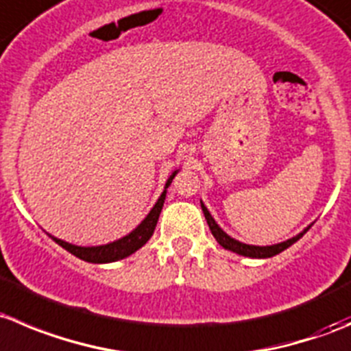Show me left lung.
<instances>
[{"label":"left lung","mask_w":351,"mask_h":351,"mask_svg":"<svg viewBox=\"0 0 351 351\" xmlns=\"http://www.w3.org/2000/svg\"><path fill=\"white\" fill-rule=\"evenodd\" d=\"M202 210L203 213H205V219H206V223H208L210 231H212L213 238L219 241V245L222 246V248L226 250H231V252L238 253V255H243V256H252V258H269V256H274L278 255V253L285 252L286 248H289V246L293 245V243L298 241L300 238H302L303 234H305L308 229H305L303 232H300L298 236H295V238L288 239V241L285 243H279V245H274V246H252V245H245V243H239L236 241V239H232L231 236H228L226 232L222 231V229L217 226L215 220L212 219V215H210L208 210L205 208V205L202 203Z\"/></svg>","instance_id":"obj_1"}]
</instances>
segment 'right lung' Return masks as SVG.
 Here are the masks:
<instances>
[{
    "instance_id": "obj_1",
    "label": "right lung",
    "mask_w": 351,
    "mask_h": 351,
    "mask_svg": "<svg viewBox=\"0 0 351 351\" xmlns=\"http://www.w3.org/2000/svg\"><path fill=\"white\" fill-rule=\"evenodd\" d=\"M176 173L178 172H173L172 176L169 178V181H167V184H165V191L162 193V196H160L158 202H156V205L152 208V212L148 213V217H146V219L139 223L138 228H136L131 234L125 236V238L119 239V241L110 243V245L91 246V248H89V246L88 248H84V246L69 245V243L62 241V239L53 238V236H49V238H51L55 243H58V245L62 246V248H65L66 252H70L72 255L77 256V258L86 260V262H91V263H108V262H115V260L125 258V256L132 255V253L138 252V250L141 248V246L145 245L149 238H152L153 231H155V228H156V222H158L160 212H162L163 202H165L167 188L170 186L172 179L176 178Z\"/></svg>"
}]
</instances>
